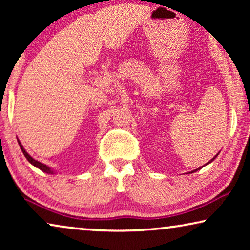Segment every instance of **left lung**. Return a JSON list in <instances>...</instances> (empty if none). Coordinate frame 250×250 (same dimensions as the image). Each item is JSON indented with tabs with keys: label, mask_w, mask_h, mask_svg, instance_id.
<instances>
[{
	"label": "left lung",
	"mask_w": 250,
	"mask_h": 250,
	"mask_svg": "<svg viewBox=\"0 0 250 250\" xmlns=\"http://www.w3.org/2000/svg\"><path fill=\"white\" fill-rule=\"evenodd\" d=\"M216 156H217V155H216ZM216 156H215V157H216ZM215 157H214V158H213V159H211V160H209V162H208V163H210V162H213V160H214V159H215ZM200 168H201V167H199V168H197V169H194V170H192V172H197V170H198V169H200Z\"/></svg>",
	"instance_id": "obj_1"
}]
</instances>
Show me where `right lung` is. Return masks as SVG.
I'll use <instances>...</instances> for the list:
<instances>
[{
    "label": "right lung",
    "mask_w": 250,
    "mask_h": 250,
    "mask_svg": "<svg viewBox=\"0 0 250 250\" xmlns=\"http://www.w3.org/2000/svg\"><path fill=\"white\" fill-rule=\"evenodd\" d=\"M18 143H19V146H20V149H21V151H22V153L23 155H25V157L27 158V160H28V162L32 164V165H34L35 167H37V168H40L41 170H43V172H45V173H47V174H53V170L50 168L49 166H46V165H44V164H42V163H40V162H37L36 159H34L33 157H30L28 153H27V151L25 149H23V146H21V143H20V141L18 140Z\"/></svg>",
    "instance_id": "1"
}]
</instances>
